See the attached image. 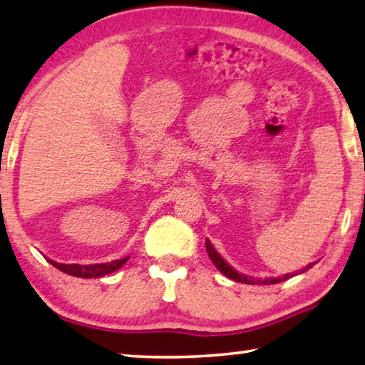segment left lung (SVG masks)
I'll return each instance as SVG.
<instances>
[{"label": "left lung", "mask_w": 365, "mask_h": 365, "mask_svg": "<svg viewBox=\"0 0 365 365\" xmlns=\"http://www.w3.org/2000/svg\"><path fill=\"white\" fill-rule=\"evenodd\" d=\"M205 244H206V252H208L211 262L216 265V269L220 270L221 274H225L227 279H231V280H235V282H241V284H249V285H255V284H259V285H274V284H280V282H284L287 279H292V277L295 275V274H285V275H282V277H270V279H264V280L252 279V277L239 274L237 270L232 269L231 265L227 264L226 260L222 259L220 254H217V251L213 247V244L210 242V239H206ZM313 265H314V262L308 264L303 270H298V274H302V272H307L308 269H312Z\"/></svg>", "instance_id": "left-lung-1"}]
</instances>
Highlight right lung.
Instances as JSON below:
<instances>
[{"instance_id":"obj_1","label":"right lung","mask_w":365,"mask_h":365,"mask_svg":"<svg viewBox=\"0 0 365 365\" xmlns=\"http://www.w3.org/2000/svg\"><path fill=\"white\" fill-rule=\"evenodd\" d=\"M129 257L124 259H118L113 260V262H105V264H90V265H80V264H58V262H52L53 267H57L58 270L65 272V274L73 275V277H80V279H100V277H105L111 272L121 269L124 264L128 262Z\"/></svg>"}]
</instances>
